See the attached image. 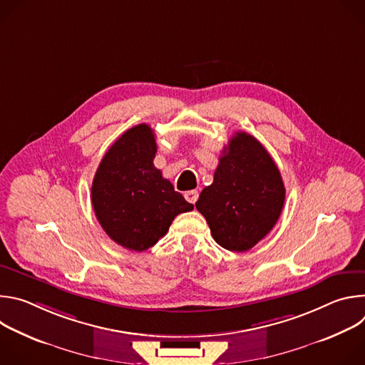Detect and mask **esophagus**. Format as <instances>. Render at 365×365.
<instances>
[{
  "label": "esophagus",
  "mask_w": 365,
  "mask_h": 365,
  "mask_svg": "<svg viewBox=\"0 0 365 365\" xmlns=\"http://www.w3.org/2000/svg\"><path fill=\"white\" fill-rule=\"evenodd\" d=\"M185 197H186L187 202L195 203L199 197V193H197V190H187V192H185Z\"/></svg>",
  "instance_id": "1"
}]
</instances>
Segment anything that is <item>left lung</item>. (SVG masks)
I'll use <instances>...</instances> for the list:
<instances>
[{"label": "left lung", "mask_w": 365, "mask_h": 365, "mask_svg": "<svg viewBox=\"0 0 365 365\" xmlns=\"http://www.w3.org/2000/svg\"><path fill=\"white\" fill-rule=\"evenodd\" d=\"M284 197L282 175L269 151L238 131L224 147L212 185L200 192L195 206L221 247L242 252L273 230Z\"/></svg>", "instance_id": "8db88e82"}]
</instances>
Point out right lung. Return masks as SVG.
I'll use <instances>...</instances> for the list:
<instances>
[{
	"label": "right lung",
	"instance_id": "add662e5",
	"mask_svg": "<svg viewBox=\"0 0 365 365\" xmlns=\"http://www.w3.org/2000/svg\"><path fill=\"white\" fill-rule=\"evenodd\" d=\"M155 138L147 124L127 130L103 155L91 187L98 222L117 244L144 251L193 205L153 165Z\"/></svg>",
	"mask_w": 365,
	"mask_h": 365
}]
</instances>
